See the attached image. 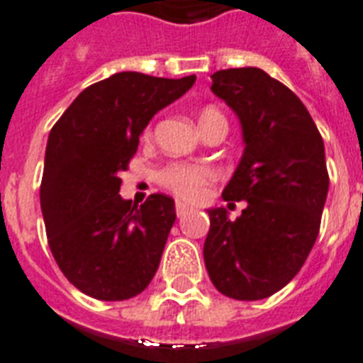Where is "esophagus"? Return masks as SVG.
<instances>
[{
    "label": "esophagus",
    "mask_w": 363,
    "mask_h": 363,
    "mask_svg": "<svg viewBox=\"0 0 363 363\" xmlns=\"http://www.w3.org/2000/svg\"><path fill=\"white\" fill-rule=\"evenodd\" d=\"M190 209H192V207H190V205H188V203H184V201H181V199H179V201H177V203H175L177 216H184Z\"/></svg>",
    "instance_id": "obj_1"
}]
</instances>
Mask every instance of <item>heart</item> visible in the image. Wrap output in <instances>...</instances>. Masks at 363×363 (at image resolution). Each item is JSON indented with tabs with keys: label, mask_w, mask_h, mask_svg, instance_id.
<instances>
[{
	"label": "heart",
	"mask_w": 363,
	"mask_h": 363,
	"mask_svg": "<svg viewBox=\"0 0 363 363\" xmlns=\"http://www.w3.org/2000/svg\"><path fill=\"white\" fill-rule=\"evenodd\" d=\"M216 118H224L220 111L215 107H205L199 113V125L213 122ZM148 135V131H147ZM216 177L215 169L209 165H194V164H171L158 173V181L162 186H165L177 196L186 199H198L203 196L205 186Z\"/></svg>",
	"instance_id": "1"
}]
</instances>
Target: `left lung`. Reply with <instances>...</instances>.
Here are the masks:
<instances>
[{
  "instance_id": "1",
  "label": "left lung",
  "mask_w": 363,
  "mask_h": 363,
  "mask_svg": "<svg viewBox=\"0 0 363 363\" xmlns=\"http://www.w3.org/2000/svg\"><path fill=\"white\" fill-rule=\"evenodd\" d=\"M211 79L245 143L222 198L247 207L235 220L224 207L207 209L205 267L218 292L256 301L298 275L318 238L330 188L324 141L301 99L265 71L222 69Z\"/></svg>"
}]
</instances>
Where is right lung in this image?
<instances>
[{"instance_id": "obj_1", "label": "right lung", "mask_w": 363, "mask_h": 363, "mask_svg": "<svg viewBox=\"0 0 363 363\" xmlns=\"http://www.w3.org/2000/svg\"><path fill=\"white\" fill-rule=\"evenodd\" d=\"M194 82L196 75L115 73L82 90L48 133L41 181L48 247L67 281L90 298H133L158 269L175 201L164 194L143 205L122 199L118 175L152 116Z\"/></svg>"}]
</instances>
